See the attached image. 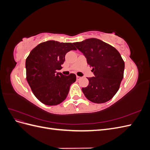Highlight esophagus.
I'll use <instances>...</instances> for the list:
<instances>
[{"mask_svg": "<svg viewBox=\"0 0 150 150\" xmlns=\"http://www.w3.org/2000/svg\"><path fill=\"white\" fill-rule=\"evenodd\" d=\"M81 78L80 76H76V79H77V80H79Z\"/></svg>", "mask_w": 150, "mask_h": 150, "instance_id": "obj_1", "label": "esophagus"}]
</instances>
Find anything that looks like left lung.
I'll return each instance as SVG.
<instances>
[{
    "label": "left lung",
    "instance_id": "obj_1",
    "mask_svg": "<svg viewBox=\"0 0 150 150\" xmlns=\"http://www.w3.org/2000/svg\"><path fill=\"white\" fill-rule=\"evenodd\" d=\"M83 54L94 75L88 78L89 85L82 91L88 100L106 103L117 92L123 78L125 62L119 52L111 45L96 39L74 43Z\"/></svg>",
    "mask_w": 150,
    "mask_h": 150
}]
</instances>
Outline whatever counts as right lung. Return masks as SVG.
Instances as JSON below:
<instances>
[{
    "mask_svg": "<svg viewBox=\"0 0 150 150\" xmlns=\"http://www.w3.org/2000/svg\"><path fill=\"white\" fill-rule=\"evenodd\" d=\"M73 44L47 40L34 48L26 59L27 81L34 96L46 105L61 103L76 80L74 74L57 72L61 69L66 53L76 50Z\"/></svg>",
    "mask_w": 150,
    "mask_h": 150,
    "instance_id": "1",
    "label": "right lung"
}]
</instances>
